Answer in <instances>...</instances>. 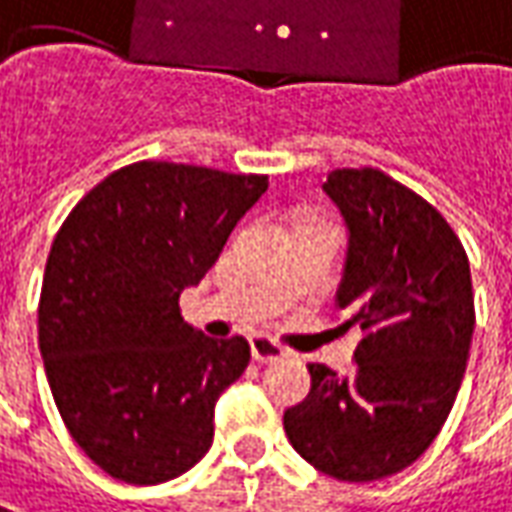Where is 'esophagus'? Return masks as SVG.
Returning a JSON list of instances; mask_svg holds the SVG:
<instances>
[{"label": "esophagus", "mask_w": 512, "mask_h": 512, "mask_svg": "<svg viewBox=\"0 0 512 512\" xmlns=\"http://www.w3.org/2000/svg\"><path fill=\"white\" fill-rule=\"evenodd\" d=\"M250 354H253L256 362H276V359L287 357L290 351L281 343H276V340L256 334V337H250Z\"/></svg>", "instance_id": "1"}]
</instances>
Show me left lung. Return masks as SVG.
<instances>
[{
    "instance_id": "1",
    "label": "left lung",
    "mask_w": 512,
    "mask_h": 512,
    "mask_svg": "<svg viewBox=\"0 0 512 512\" xmlns=\"http://www.w3.org/2000/svg\"><path fill=\"white\" fill-rule=\"evenodd\" d=\"M323 192L348 228L337 306L340 329L359 331L357 365L312 362L284 432L317 471L373 482L415 463L449 418L477 320L471 267L443 214L382 169H334Z\"/></svg>"
}]
</instances>
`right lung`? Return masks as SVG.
<instances>
[{
    "instance_id": "add662e5",
    "label": "right lung",
    "mask_w": 512,
    "mask_h": 512,
    "mask_svg": "<svg viewBox=\"0 0 512 512\" xmlns=\"http://www.w3.org/2000/svg\"><path fill=\"white\" fill-rule=\"evenodd\" d=\"M267 175L136 161L88 192L49 250L38 348L63 424L130 485L181 477L214 440V404L250 362L211 340L178 298L220 259Z\"/></svg>"
}]
</instances>
